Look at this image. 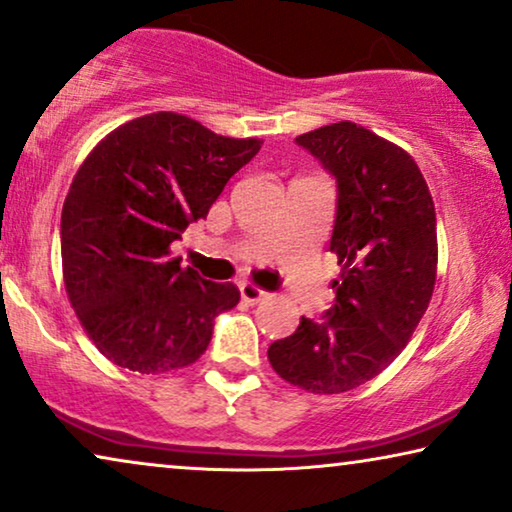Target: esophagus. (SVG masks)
Instances as JSON below:
<instances>
[{
  "label": "esophagus",
  "instance_id": "obj_1",
  "mask_svg": "<svg viewBox=\"0 0 512 512\" xmlns=\"http://www.w3.org/2000/svg\"><path fill=\"white\" fill-rule=\"evenodd\" d=\"M238 290H241V297L245 299V302H250V304L260 302V299L267 297V292L260 290L257 285H252V283H238Z\"/></svg>",
  "mask_w": 512,
  "mask_h": 512
}]
</instances>
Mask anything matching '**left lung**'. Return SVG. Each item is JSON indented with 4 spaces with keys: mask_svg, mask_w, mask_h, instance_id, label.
<instances>
[{
    "mask_svg": "<svg viewBox=\"0 0 512 512\" xmlns=\"http://www.w3.org/2000/svg\"><path fill=\"white\" fill-rule=\"evenodd\" d=\"M337 182L330 250L342 274L323 318L269 346V363L309 393L351 391L398 358L431 302L435 208L405 149L339 121L295 138Z\"/></svg>",
    "mask_w": 512,
    "mask_h": 512,
    "instance_id": "left-lung-1",
    "label": "left lung"
}]
</instances>
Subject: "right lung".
I'll use <instances>...</instances> for the list:
<instances>
[{"mask_svg":"<svg viewBox=\"0 0 512 512\" xmlns=\"http://www.w3.org/2000/svg\"><path fill=\"white\" fill-rule=\"evenodd\" d=\"M262 140L224 138L175 112L112 131L81 163L60 217L65 290L102 356L140 374L192 365L215 318L234 309V283H213L170 257L206 220L229 177Z\"/></svg>","mask_w":512,"mask_h":512,"instance_id":"obj_1","label":"right lung"}]
</instances>
